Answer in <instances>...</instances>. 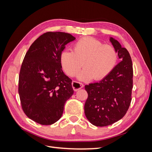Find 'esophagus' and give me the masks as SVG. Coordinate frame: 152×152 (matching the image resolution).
<instances>
[{
  "instance_id": "esophagus-1",
  "label": "esophagus",
  "mask_w": 152,
  "mask_h": 152,
  "mask_svg": "<svg viewBox=\"0 0 152 152\" xmlns=\"http://www.w3.org/2000/svg\"><path fill=\"white\" fill-rule=\"evenodd\" d=\"M72 87H73V90H74L75 91H79V89L83 88L84 86V85L83 84L80 83V82H78L76 81H73L72 83Z\"/></svg>"
}]
</instances>
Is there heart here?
<instances>
[{
    "instance_id": "heart-1",
    "label": "heart",
    "mask_w": 152,
    "mask_h": 152,
    "mask_svg": "<svg viewBox=\"0 0 152 152\" xmlns=\"http://www.w3.org/2000/svg\"><path fill=\"white\" fill-rule=\"evenodd\" d=\"M118 59L117 50L112 45L103 44L101 41L89 37H82L74 43L73 52L65 50L60 55L63 71L70 77L78 75L79 80H102L107 77L115 67Z\"/></svg>"
}]
</instances>
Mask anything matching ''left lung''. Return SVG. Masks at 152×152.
<instances>
[{"mask_svg":"<svg viewBox=\"0 0 152 152\" xmlns=\"http://www.w3.org/2000/svg\"><path fill=\"white\" fill-rule=\"evenodd\" d=\"M110 41L117 50L121 62L99 82L85 86L88 94L86 101V117L92 124L103 127L112 125L125 115L131 102L133 69L128 50L117 40Z\"/></svg>","mask_w":152,"mask_h":152,"instance_id":"left-lung-1","label":"left lung"}]
</instances>
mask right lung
Segmentation results:
<instances>
[{
	"instance_id": "right-lung-1",
	"label": "right lung",
	"mask_w": 152,
	"mask_h": 152,
	"mask_svg": "<svg viewBox=\"0 0 152 152\" xmlns=\"http://www.w3.org/2000/svg\"><path fill=\"white\" fill-rule=\"evenodd\" d=\"M75 39L65 32H46L31 45L23 61L18 83L21 107L27 117L41 125L57 122L73 94L72 80L61 69L60 55Z\"/></svg>"
}]
</instances>
